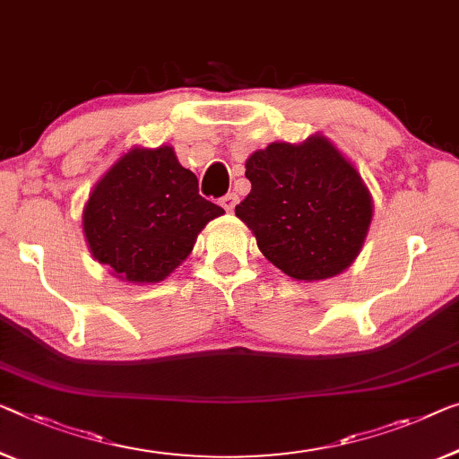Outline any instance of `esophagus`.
I'll return each mask as SVG.
<instances>
[{"label":"esophagus","mask_w":459,"mask_h":459,"mask_svg":"<svg viewBox=\"0 0 459 459\" xmlns=\"http://www.w3.org/2000/svg\"><path fill=\"white\" fill-rule=\"evenodd\" d=\"M237 200H238L237 194H227V195L221 197V206L227 210V212H232V210H235V206H237Z\"/></svg>","instance_id":"1"}]
</instances>
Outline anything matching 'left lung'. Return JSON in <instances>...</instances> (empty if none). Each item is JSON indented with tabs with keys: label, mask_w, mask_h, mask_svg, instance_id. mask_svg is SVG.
Wrapping results in <instances>:
<instances>
[{
	"label": "left lung",
	"mask_w": 459,
	"mask_h": 459,
	"mask_svg": "<svg viewBox=\"0 0 459 459\" xmlns=\"http://www.w3.org/2000/svg\"><path fill=\"white\" fill-rule=\"evenodd\" d=\"M245 167L251 191L235 212L276 268L297 280H324L352 264L373 204L357 169L330 142H273Z\"/></svg>",
	"instance_id": "obj_1"
}]
</instances>
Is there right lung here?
<instances>
[{
	"instance_id": "obj_1",
	"label": "right lung",
	"mask_w": 459,
	"mask_h": 459,
	"mask_svg": "<svg viewBox=\"0 0 459 459\" xmlns=\"http://www.w3.org/2000/svg\"><path fill=\"white\" fill-rule=\"evenodd\" d=\"M224 214L197 189L173 148H135L88 197L84 232L94 259L127 282H160L186 259L200 230Z\"/></svg>"
}]
</instances>
